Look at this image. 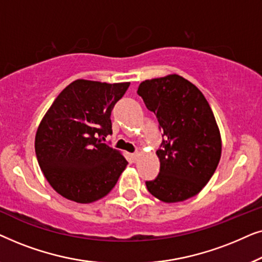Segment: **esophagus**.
Masks as SVG:
<instances>
[{
    "mask_svg": "<svg viewBox=\"0 0 262 262\" xmlns=\"http://www.w3.org/2000/svg\"><path fill=\"white\" fill-rule=\"evenodd\" d=\"M138 155H139V154H138V152H135V154H132V155H131V157H132V160H134V162H135V161H136V160H137V157H138Z\"/></svg>",
    "mask_w": 262,
    "mask_h": 262,
    "instance_id": "esophagus-1",
    "label": "esophagus"
}]
</instances>
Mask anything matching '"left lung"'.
<instances>
[{
    "label": "left lung",
    "mask_w": 262,
    "mask_h": 262,
    "mask_svg": "<svg viewBox=\"0 0 262 262\" xmlns=\"http://www.w3.org/2000/svg\"><path fill=\"white\" fill-rule=\"evenodd\" d=\"M137 94L155 113L163 132L156 151L160 173L145 181L146 188L164 203L192 198L209 182L221 159L220 128L209 102L177 74L143 81Z\"/></svg>",
    "instance_id": "obj_1"
}]
</instances>
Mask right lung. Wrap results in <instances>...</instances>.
Returning a JSON list of instances; mask_svg holds the SVG:
<instances>
[{"label": "right lung", "instance_id": "1", "mask_svg": "<svg viewBox=\"0 0 262 262\" xmlns=\"http://www.w3.org/2000/svg\"><path fill=\"white\" fill-rule=\"evenodd\" d=\"M128 82L101 83L76 80L50 107L35 135V156L57 193L88 204L108 194L127 161L106 143L112 135L111 112Z\"/></svg>", "mask_w": 262, "mask_h": 262}]
</instances>
